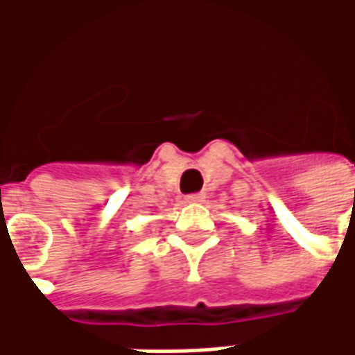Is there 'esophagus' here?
<instances>
[{
  "instance_id": "1",
  "label": "esophagus",
  "mask_w": 355,
  "mask_h": 355,
  "mask_svg": "<svg viewBox=\"0 0 355 355\" xmlns=\"http://www.w3.org/2000/svg\"><path fill=\"white\" fill-rule=\"evenodd\" d=\"M203 200H205V193H190V196H186L188 203H201Z\"/></svg>"
}]
</instances>
